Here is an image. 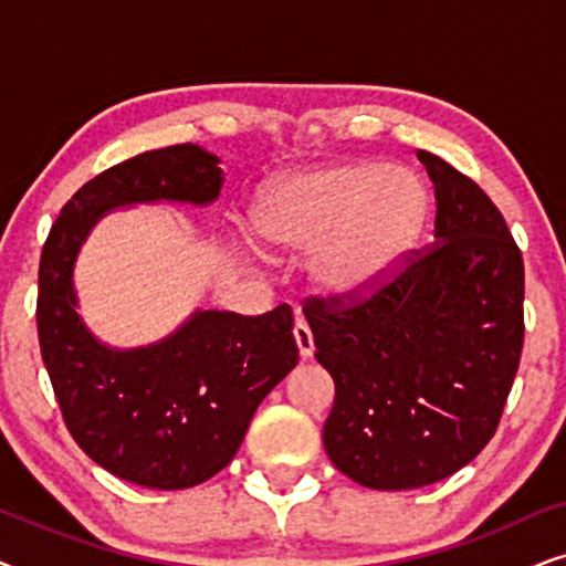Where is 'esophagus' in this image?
I'll list each match as a JSON object with an SVG mask.
<instances>
[{
	"instance_id": "obj_1",
	"label": "esophagus",
	"mask_w": 566,
	"mask_h": 566,
	"mask_svg": "<svg viewBox=\"0 0 566 566\" xmlns=\"http://www.w3.org/2000/svg\"><path fill=\"white\" fill-rule=\"evenodd\" d=\"M293 339H296L301 358H308V355L314 353V335H312V329H308L306 322L298 319L296 324H293Z\"/></svg>"
}]
</instances>
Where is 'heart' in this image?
I'll use <instances>...</instances> for the list:
<instances>
[{
    "label": "heart",
    "mask_w": 566,
    "mask_h": 566,
    "mask_svg": "<svg viewBox=\"0 0 566 566\" xmlns=\"http://www.w3.org/2000/svg\"><path fill=\"white\" fill-rule=\"evenodd\" d=\"M430 198L399 165L339 161L270 182L252 203V229L270 254L314 252L308 273L324 296L381 291L420 242Z\"/></svg>",
    "instance_id": "1"
}]
</instances>
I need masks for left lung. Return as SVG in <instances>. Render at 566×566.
Here are the masks:
<instances>
[{
  "label": "left lung",
  "instance_id": "obj_1",
  "mask_svg": "<svg viewBox=\"0 0 566 566\" xmlns=\"http://www.w3.org/2000/svg\"><path fill=\"white\" fill-rule=\"evenodd\" d=\"M436 242L368 298H306L335 381L332 463L370 490H417L476 459L523 353V254L490 196L436 154Z\"/></svg>",
  "mask_w": 566,
  "mask_h": 566
}]
</instances>
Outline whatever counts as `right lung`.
I'll return each instance as SVG.
<instances>
[{
	"mask_svg": "<svg viewBox=\"0 0 566 566\" xmlns=\"http://www.w3.org/2000/svg\"><path fill=\"white\" fill-rule=\"evenodd\" d=\"M221 185L219 157L196 144L144 151L82 185L43 244L35 319L61 415L92 461L138 486L188 490L234 459L254 409L298 363L293 312L208 308L161 343L115 350L76 314L74 260L113 208L208 206Z\"/></svg>",
	"mask_w": 566,
	"mask_h": 566,
	"instance_id": "right-lung-1",
	"label": "right lung"
}]
</instances>
